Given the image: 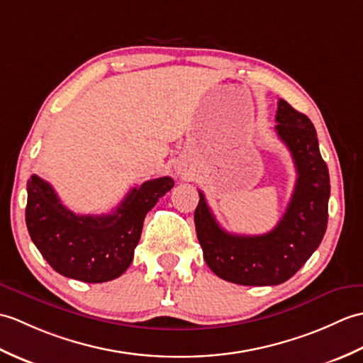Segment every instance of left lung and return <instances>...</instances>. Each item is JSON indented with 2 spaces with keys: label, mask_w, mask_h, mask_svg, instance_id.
<instances>
[{
  "label": "left lung",
  "mask_w": 363,
  "mask_h": 363,
  "mask_svg": "<svg viewBox=\"0 0 363 363\" xmlns=\"http://www.w3.org/2000/svg\"><path fill=\"white\" fill-rule=\"evenodd\" d=\"M275 130L291 150L296 183L284 216L261 236L231 235L219 227L200 191L194 213L203 257L217 277L240 286H277L292 278L318 248L328 225L331 194L315 127L284 99L278 101Z\"/></svg>",
  "instance_id": "1"
}]
</instances>
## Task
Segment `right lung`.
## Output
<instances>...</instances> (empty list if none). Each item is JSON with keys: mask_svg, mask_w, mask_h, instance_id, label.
<instances>
[{"mask_svg": "<svg viewBox=\"0 0 363 363\" xmlns=\"http://www.w3.org/2000/svg\"><path fill=\"white\" fill-rule=\"evenodd\" d=\"M174 186L171 177L144 182L113 213L76 214L60 202L50 183L28 180L26 225L32 242L60 275L84 283H106L128 269L144 217Z\"/></svg>", "mask_w": 363, "mask_h": 363, "instance_id": "right-lung-1", "label": "right lung"}]
</instances>
